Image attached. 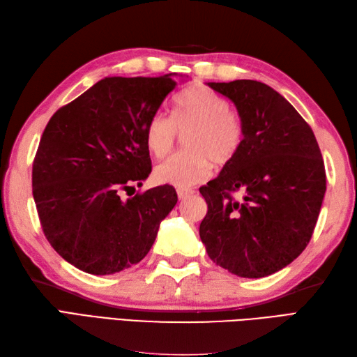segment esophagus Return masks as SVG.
<instances>
[{
    "label": "esophagus",
    "mask_w": 357,
    "mask_h": 357,
    "mask_svg": "<svg viewBox=\"0 0 357 357\" xmlns=\"http://www.w3.org/2000/svg\"><path fill=\"white\" fill-rule=\"evenodd\" d=\"M176 193H178V197L181 199V201H184V199H187L193 192H192V190H187V188H178Z\"/></svg>",
    "instance_id": "34e87169"
}]
</instances>
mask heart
<instances>
[{
    "mask_svg": "<svg viewBox=\"0 0 357 357\" xmlns=\"http://www.w3.org/2000/svg\"><path fill=\"white\" fill-rule=\"evenodd\" d=\"M184 135V152L158 164L153 178L158 184L188 188L211 175V164L227 165L243 143V121L225 97L205 86L187 89L173 107L172 119L155 114L147 121L146 146L156 158L167 156Z\"/></svg>",
    "mask_w": 357,
    "mask_h": 357,
    "instance_id": "heart-1",
    "label": "heart"
}]
</instances>
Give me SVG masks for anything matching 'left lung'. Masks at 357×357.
Returning a JSON list of instances; mask_svg holds the SVG:
<instances>
[{
	"label": "left lung",
	"mask_w": 357,
	"mask_h": 357,
	"mask_svg": "<svg viewBox=\"0 0 357 357\" xmlns=\"http://www.w3.org/2000/svg\"><path fill=\"white\" fill-rule=\"evenodd\" d=\"M208 86L236 105L245 135L236 158L199 188L208 205L199 236L223 269L268 277L310 242L326 193L324 161L312 128L275 89L257 80Z\"/></svg>",
	"instance_id": "left-lung-1"
}]
</instances>
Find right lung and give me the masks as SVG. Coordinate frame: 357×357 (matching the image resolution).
Listing matches in <instances>:
<instances>
[{"label":"right lung","instance_id":"obj_1","mask_svg":"<svg viewBox=\"0 0 357 357\" xmlns=\"http://www.w3.org/2000/svg\"><path fill=\"white\" fill-rule=\"evenodd\" d=\"M175 86L172 74L105 77L50 119L33 197L50 245L77 269L109 275L139 263L176 205L172 185L120 199L152 172L146 126Z\"/></svg>","mask_w":357,"mask_h":357}]
</instances>
